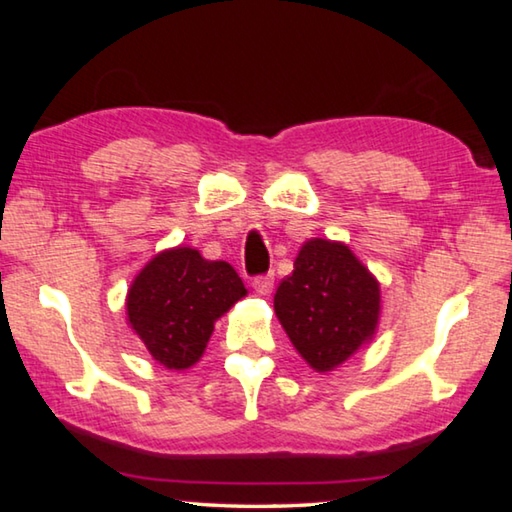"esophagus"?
<instances>
[{
  "label": "esophagus",
  "mask_w": 512,
  "mask_h": 512,
  "mask_svg": "<svg viewBox=\"0 0 512 512\" xmlns=\"http://www.w3.org/2000/svg\"><path fill=\"white\" fill-rule=\"evenodd\" d=\"M253 287L259 296H271L273 291V275H259L253 280Z\"/></svg>",
  "instance_id": "34e87169"
}]
</instances>
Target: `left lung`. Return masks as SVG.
Here are the masks:
<instances>
[{
	"instance_id": "left-lung-1",
	"label": "left lung",
	"mask_w": 512,
	"mask_h": 512,
	"mask_svg": "<svg viewBox=\"0 0 512 512\" xmlns=\"http://www.w3.org/2000/svg\"><path fill=\"white\" fill-rule=\"evenodd\" d=\"M293 348L316 372H332L377 334L381 287L348 244L309 239L273 298Z\"/></svg>"
}]
</instances>
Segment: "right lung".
<instances>
[{
  "label": "right lung",
  "instance_id": "1",
  "mask_svg": "<svg viewBox=\"0 0 512 512\" xmlns=\"http://www.w3.org/2000/svg\"><path fill=\"white\" fill-rule=\"evenodd\" d=\"M228 262L176 246L155 255L126 293V320L151 357L167 370L201 361L214 323L246 296Z\"/></svg>",
  "mask_w": 512,
  "mask_h": 512
}]
</instances>
